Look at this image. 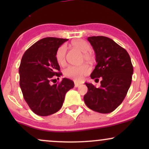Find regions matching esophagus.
<instances>
[{
	"mask_svg": "<svg viewBox=\"0 0 149 149\" xmlns=\"http://www.w3.org/2000/svg\"><path fill=\"white\" fill-rule=\"evenodd\" d=\"M80 85H81V83H77V82H75V87H76V88H78V87H79Z\"/></svg>",
	"mask_w": 149,
	"mask_h": 149,
	"instance_id": "1",
	"label": "esophagus"
}]
</instances>
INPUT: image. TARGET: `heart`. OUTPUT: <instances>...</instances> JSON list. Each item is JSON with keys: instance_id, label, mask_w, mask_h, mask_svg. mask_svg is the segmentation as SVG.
<instances>
[{"instance_id": "heart-1", "label": "heart", "mask_w": 149, "mask_h": 149, "mask_svg": "<svg viewBox=\"0 0 149 149\" xmlns=\"http://www.w3.org/2000/svg\"><path fill=\"white\" fill-rule=\"evenodd\" d=\"M71 45L76 49H79L83 53V58L86 61H92L94 60V56L88 51L90 50V46L86 41L82 39H76L71 42ZM67 51L66 45L63 44L58 47L56 51L55 58L57 63L60 65H64L66 61V54ZM90 71V68L87 64H83L78 66L71 65L69 66L66 69H64V76L67 78H71L76 81L80 80L83 78V76L87 75Z\"/></svg>"}]
</instances>
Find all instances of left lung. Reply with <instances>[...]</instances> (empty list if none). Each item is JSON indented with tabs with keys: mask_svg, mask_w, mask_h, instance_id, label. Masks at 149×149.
I'll return each mask as SVG.
<instances>
[{
	"mask_svg": "<svg viewBox=\"0 0 149 149\" xmlns=\"http://www.w3.org/2000/svg\"><path fill=\"white\" fill-rule=\"evenodd\" d=\"M88 40L95 50L97 63L90 77L102 79L100 88L85 83L88 90L83 99L92 111L109 113L122 103L130 87L133 74L131 59L125 49L109 38L91 36Z\"/></svg>",
	"mask_w": 149,
	"mask_h": 149,
	"instance_id": "8db88e82",
	"label": "left lung"
}]
</instances>
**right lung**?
<instances>
[{
  "mask_svg": "<svg viewBox=\"0 0 149 149\" xmlns=\"http://www.w3.org/2000/svg\"><path fill=\"white\" fill-rule=\"evenodd\" d=\"M68 39L47 37L38 40L24 54L20 63L19 85L23 97L33 113L40 116L52 115L62 107L66 93L74 87L73 80L60 77V67L55 58L58 47Z\"/></svg>",
  "mask_w": 149,
  "mask_h": 149,
  "instance_id": "1",
  "label": "right lung"
}]
</instances>
